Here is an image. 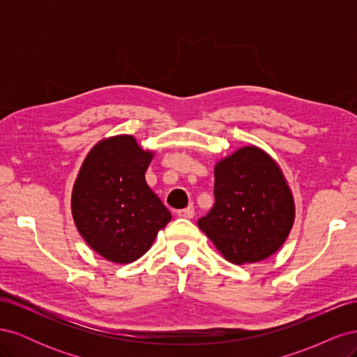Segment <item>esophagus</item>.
I'll use <instances>...</instances> for the list:
<instances>
[{
	"label": "esophagus",
	"instance_id": "obj_1",
	"mask_svg": "<svg viewBox=\"0 0 357 357\" xmlns=\"http://www.w3.org/2000/svg\"><path fill=\"white\" fill-rule=\"evenodd\" d=\"M177 215H178V218H183V219H192L193 215H195V208H193V207H186V208H183V210H178Z\"/></svg>",
	"mask_w": 357,
	"mask_h": 357
}]
</instances>
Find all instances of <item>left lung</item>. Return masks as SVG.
<instances>
[{"label":"left lung","mask_w":357,"mask_h":357,"mask_svg":"<svg viewBox=\"0 0 357 357\" xmlns=\"http://www.w3.org/2000/svg\"><path fill=\"white\" fill-rule=\"evenodd\" d=\"M214 199L198 226L235 265L273 256L295 223V199L283 171L257 146H243L215 162Z\"/></svg>","instance_id":"1"}]
</instances>
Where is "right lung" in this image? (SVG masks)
<instances>
[{
    "label": "right lung",
    "mask_w": 357,
    "mask_h": 357,
    "mask_svg": "<svg viewBox=\"0 0 357 357\" xmlns=\"http://www.w3.org/2000/svg\"><path fill=\"white\" fill-rule=\"evenodd\" d=\"M153 156L132 135L107 137L89 150L74 181L75 228L93 252L113 264L142 257L171 220L146 181Z\"/></svg>",
    "instance_id": "right-lung-1"
}]
</instances>
